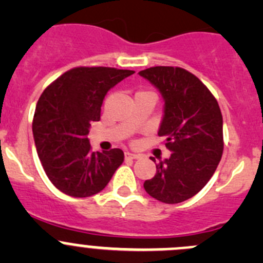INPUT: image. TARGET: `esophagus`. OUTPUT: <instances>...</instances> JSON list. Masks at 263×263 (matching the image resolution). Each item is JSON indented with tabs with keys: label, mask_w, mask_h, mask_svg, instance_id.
<instances>
[{
	"label": "esophagus",
	"mask_w": 263,
	"mask_h": 263,
	"mask_svg": "<svg viewBox=\"0 0 263 263\" xmlns=\"http://www.w3.org/2000/svg\"><path fill=\"white\" fill-rule=\"evenodd\" d=\"M124 156H126V159H137V158H140V155H137V154H134V153H129V151H126V153H124Z\"/></svg>",
	"instance_id": "1"
}]
</instances>
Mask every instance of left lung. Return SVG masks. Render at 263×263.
Instances as JSON below:
<instances>
[{
  "instance_id": "8db88e82",
  "label": "left lung",
  "mask_w": 263,
  "mask_h": 263,
  "mask_svg": "<svg viewBox=\"0 0 263 263\" xmlns=\"http://www.w3.org/2000/svg\"><path fill=\"white\" fill-rule=\"evenodd\" d=\"M139 73L163 97L158 135L172 151L171 158L156 164V174L144 188L164 203L183 202L205 187L219 165L224 150L221 110L203 82L184 68L156 66Z\"/></svg>"
}]
</instances>
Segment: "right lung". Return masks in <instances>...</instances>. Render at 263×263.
Instances as JSON below:
<instances>
[{
	"instance_id": "right-lung-1",
	"label": "right lung",
	"mask_w": 263,
	"mask_h": 263,
	"mask_svg": "<svg viewBox=\"0 0 263 263\" xmlns=\"http://www.w3.org/2000/svg\"><path fill=\"white\" fill-rule=\"evenodd\" d=\"M131 70L75 67L46 87L36 103L33 134L38 156L49 181L72 197H89L104 190L123 163L121 148L91 151L90 122L100 119L107 92Z\"/></svg>"
}]
</instances>
